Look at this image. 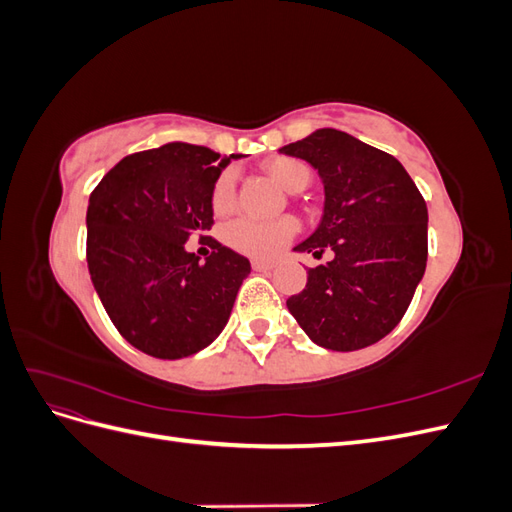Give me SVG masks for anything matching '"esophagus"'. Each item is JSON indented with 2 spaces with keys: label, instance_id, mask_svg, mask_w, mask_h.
I'll return each instance as SVG.
<instances>
[{
  "label": "esophagus",
  "instance_id": "esophagus-1",
  "mask_svg": "<svg viewBox=\"0 0 512 512\" xmlns=\"http://www.w3.org/2000/svg\"><path fill=\"white\" fill-rule=\"evenodd\" d=\"M254 271H271L275 267L273 260H252Z\"/></svg>",
  "mask_w": 512,
  "mask_h": 512
}]
</instances>
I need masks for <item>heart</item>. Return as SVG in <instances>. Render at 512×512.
I'll return each instance as SVG.
<instances>
[{"mask_svg":"<svg viewBox=\"0 0 512 512\" xmlns=\"http://www.w3.org/2000/svg\"><path fill=\"white\" fill-rule=\"evenodd\" d=\"M265 173L269 179H273L282 190L286 192H299L309 183V168L286 156H277L265 162ZM232 198H235V177L232 173H224L218 181H215V188L211 194V205L215 213H224L230 209ZM297 224L292 220H277V222H256V220H235L226 228V241L235 247V250L258 256V258H269L275 256L282 250L284 243L294 235Z\"/></svg>","mask_w":512,"mask_h":512,"instance_id":"1","label":"heart"}]
</instances>
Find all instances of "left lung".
Listing matches in <instances>:
<instances>
[{"instance_id":"1","label":"left lung","mask_w":512,"mask_h":512,"mask_svg":"<svg viewBox=\"0 0 512 512\" xmlns=\"http://www.w3.org/2000/svg\"><path fill=\"white\" fill-rule=\"evenodd\" d=\"M312 164L324 185L318 228L294 252L327 265L286 301L314 344L350 352L389 335L427 265V205L401 162L359 138L320 128L280 149Z\"/></svg>"}]
</instances>
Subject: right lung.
I'll return each instance as SVG.
<instances>
[{
	"label": "right lung",
	"mask_w": 512,
	"mask_h": 512,
	"mask_svg": "<svg viewBox=\"0 0 512 512\" xmlns=\"http://www.w3.org/2000/svg\"><path fill=\"white\" fill-rule=\"evenodd\" d=\"M166 143L117 162L89 196L87 265L117 331L156 359H183L222 333L250 260L211 239L203 262L185 250L213 224L211 194L237 160Z\"/></svg>",
	"instance_id": "1"
}]
</instances>
